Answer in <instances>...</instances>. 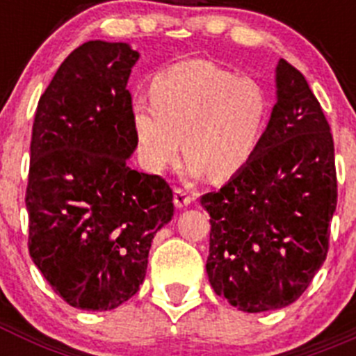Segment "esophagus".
Listing matches in <instances>:
<instances>
[{
	"label": "esophagus",
	"mask_w": 356,
	"mask_h": 356,
	"mask_svg": "<svg viewBox=\"0 0 356 356\" xmlns=\"http://www.w3.org/2000/svg\"><path fill=\"white\" fill-rule=\"evenodd\" d=\"M193 201H194V197L188 196V194L185 193L184 188H176V191H175V205H176V209H185V207L191 205Z\"/></svg>",
	"instance_id": "1"
}]
</instances>
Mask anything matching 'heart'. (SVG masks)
<instances>
[{
  "mask_svg": "<svg viewBox=\"0 0 356 356\" xmlns=\"http://www.w3.org/2000/svg\"><path fill=\"white\" fill-rule=\"evenodd\" d=\"M269 103L253 78L212 62L188 60L156 74L151 102L131 103V130L140 162L151 171L180 155L188 172L228 180L246 168L262 140Z\"/></svg>",
  "mask_w": 356,
  "mask_h": 356,
  "instance_id": "1",
  "label": "heart"
}]
</instances>
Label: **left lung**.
Masks as SVG:
<instances>
[{
    "label": "left lung",
    "mask_w": 356,
    "mask_h": 356,
    "mask_svg": "<svg viewBox=\"0 0 356 356\" xmlns=\"http://www.w3.org/2000/svg\"><path fill=\"white\" fill-rule=\"evenodd\" d=\"M201 207L210 213V285L242 312L294 303L326 260L337 207L333 137L305 76L284 58L259 149Z\"/></svg>",
    "instance_id": "8db88e82"
}]
</instances>
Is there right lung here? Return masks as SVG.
<instances>
[{"label": "right lung", "instance_id": "obj_1", "mask_svg": "<svg viewBox=\"0 0 356 356\" xmlns=\"http://www.w3.org/2000/svg\"><path fill=\"white\" fill-rule=\"evenodd\" d=\"M139 53L89 40L62 62L31 130L28 250L53 291L81 310H112L139 291L151 242L171 221L172 191L131 169Z\"/></svg>", "mask_w": 356, "mask_h": 356}]
</instances>
